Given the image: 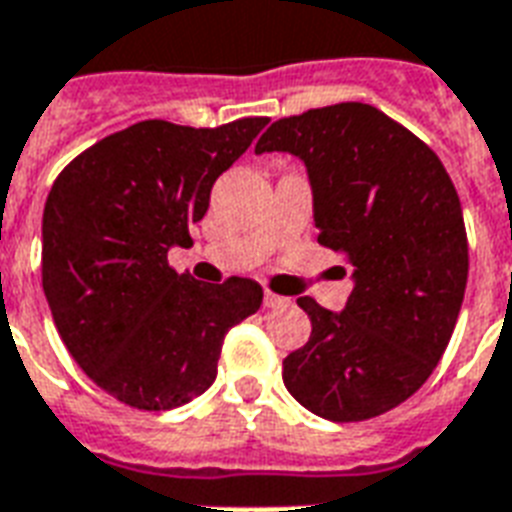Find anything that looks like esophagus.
<instances>
[{
	"mask_svg": "<svg viewBox=\"0 0 512 512\" xmlns=\"http://www.w3.org/2000/svg\"><path fill=\"white\" fill-rule=\"evenodd\" d=\"M263 303H265V306H268V308H282V306H287L290 300L282 298V295H276V292L268 290V292H265V295H263Z\"/></svg>",
	"mask_w": 512,
	"mask_h": 512,
	"instance_id": "obj_1",
	"label": "esophagus"
}]
</instances>
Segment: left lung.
I'll return each mask as SVG.
<instances>
[{
  "label": "left lung",
  "instance_id": "1",
  "mask_svg": "<svg viewBox=\"0 0 512 512\" xmlns=\"http://www.w3.org/2000/svg\"><path fill=\"white\" fill-rule=\"evenodd\" d=\"M273 150L306 163L317 241L354 265L341 314L298 298L311 338L284 357V386L322 419L381 416L432 376L462 308L470 255L454 182L419 136L360 101L276 120L255 147Z\"/></svg>",
  "mask_w": 512,
  "mask_h": 512
}]
</instances>
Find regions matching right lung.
Here are the masks:
<instances>
[{"instance_id":"1","label":"right lung","mask_w":512,"mask_h":512,"mask_svg":"<svg viewBox=\"0 0 512 512\" xmlns=\"http://www.w3.org/2000/svg\"><path fill=\"white\" fill-rule=\"evenodd\" d=\"M265 123L142 120L80 152L50 187L42 290L74 362L120 403L171 411L204 395L225 333L263 303L252 279L201 284L177 273L169 249L193 244L212 185Z\"/></svg>"}]
</instances>
